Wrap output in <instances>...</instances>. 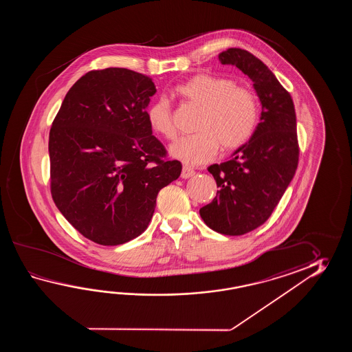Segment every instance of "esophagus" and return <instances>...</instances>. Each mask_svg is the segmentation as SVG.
Masks as SVG:
<instances>
[{"label":"esophagus","mask_w":352,"mask_h":352,"mask_svg":"<svg viewBox=\"0 0 352 352\" xmlns=\"http://www.w3.org/2000/svg\"><path fill=\"white\" fill-rule=\"evenodd\" d=\"M194 175L195 171L191 168V167H187V166H184V167H182V171H181V177H182V179L192 177Z\"/></svg>","instance_id":"1"}]
</instances>
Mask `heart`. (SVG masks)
I'll return each mask as SVG.
<instances>
[{
	"instance_id": "obj_1",
	"label": "heart",
	"mask_w": 352,
	"mask_h": 352,
	"mask_svg": "<svg viewBox=\"0 0 352 352\" xmlns=\"http://www.w3.org/2000/svg\"><path fill=\"white\" fill-rule=\"evenodd\" d=\"M175 94L200 108L194 135L181 137L170 153L186 165H202L223 151L238 150L254 135L261 122V104L254 93L230 78L196 74L179 84ZM151 129L166 140L176 135L168 100L160 98L147 108Z\"/></svg>"
}]
</instances>
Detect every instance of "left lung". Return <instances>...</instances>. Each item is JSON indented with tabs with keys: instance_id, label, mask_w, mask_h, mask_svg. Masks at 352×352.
I'll return each instance as SVG.
<instances>
[{
	"instance_id": "1",
	"label": "left lung",
	"mask_w": 352,
	"mask_h": 352,
	"mask_svg": "<svg viewBox=\"0 0 352 352\" xmlns=\"http://www.w3.org/2000/svg\"><path fill=\"white\" fill-rule=\"evenodd\" d=\"M253 80L261 99V122L253 138L229 161L210 166L219 191L200 209L210 229L243 235L264 224L282 199L298 166L297 122L292 97L262 60L239 47L219 54Z\"/></svg>"
}]
</instances>
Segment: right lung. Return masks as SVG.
Here are the masks:
<instances>
[{
	"instance_id": "obj_1",
	"label": "right lung",
	"mask_w": 352,
	"mask_h": 352,
	"mask_svg": "<svg viewBox=\"0 0 352 352\" xmlns=\"http://www.w3.org/2000/svg\"><path fill=\"white\" fill-rule=\"evenodd\" d=\"M150 76L91 70L64 98L49 135L50 190L60 212L100 245H120L150 224L162 187L182 165L152 135Z\"/></svg>"
}]
</instances>
